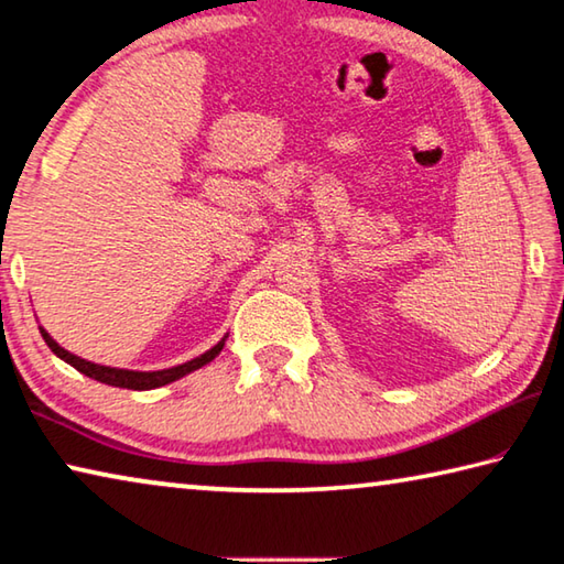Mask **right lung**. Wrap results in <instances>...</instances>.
Instances as JSON below:
<instances>
[{
    "label": "right lung",
    "mask_w": 564,
    "mask_h": 564,
    "mask_svg": "<svg viewBox=\"0 0 564 564\" xmlns=\"http://www.w3.org/2000/svg\"><path fill=\"white\" fill-rule=\"evenodd\" d=\"M40 332H42V337H44V343H47V347L59 359H64V362L72 365L74 369H79L82 375L91 377V380L112 384V387H124V390H154V387H162V384H170L174 380H180V377L195 372V369L212 362V359H215L221 352V347H225V339H227V337H221L219 343L212 349H207L205 355L189 359V362H184V365L170 367V369H156V372H137V369H119V367H105V365L87 362V359L72 355V352H67V349L54 343V339L50 337V332L44 327H40Z\"/></svg>",
    "instance_id": "right-lung-1"
}]
</instances>
